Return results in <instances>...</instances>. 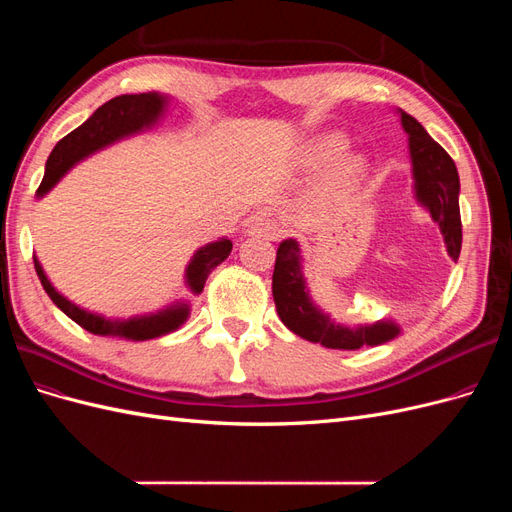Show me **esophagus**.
Masks as SVG:
<instances>
[{"label": "esophagus", "instance_id": "obj_1", "mask_svg": "<svg viewBox=\"0 0 512 512\" xmlns=\"http://www.w3.org/2000/svg\"><path fill=\"white\" fill-rule=\"evenodd\" d=\"M250 235L254 237H265L269 241H275L277 237L282 235V228L280 224H277L273 218H269V215H260V218H256L250 226Z\"/></svg>", "mask_w": 512, "mask_h": 512}]
</instances>
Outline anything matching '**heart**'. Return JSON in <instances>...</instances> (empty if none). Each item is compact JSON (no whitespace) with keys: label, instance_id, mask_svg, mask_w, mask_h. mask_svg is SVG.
Returning a JSON list of instances; mask_svg holds the SVG:
<instances>
[{"label":"heart","instance_id":"heart-1","mask_svg":"<svg viewBox=\"0 0 512 512\" xmlns=\"http://www.w3.org/2000/svg\"><path fill=\"white\" fill-rule=\"evenodd\" d=\"M348 147V138L342 132H322L309 138L301 151V164L305 168H322L335 159L324 177V192L327 194H344L352 185L361 179L365 162L359 156H342Z\"/></svg>","mask_w":512,"mask_h":512}]
</instances>
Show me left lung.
<instances>
[{
    "mask_svg": "<svg viewBox=\"0 0 512 512\" xmlns=\"http://www.w3.org/2000/svg\"><path fill=\"white\" fill-rule=\"evenodd\" d=\"M401 126L408 134L412 160L414 192L418 203L438 222L453 260L461 252V215H459V175L453 158L433 141L427 130L412 115L399 111ZM301 247L294 239H286L277 247L273 269V301L286 327L307 342L322 344L335 350H359L361 346H380L399 335V324L380 320L374 324L346 327L331 320L329 314L309 297L301 267Z\"/></svg>",
    "mask_w": 512,
    "mask_h": 512,
    "instance_id": "left-lung-1",
    "label": "left lung"
}]
</instances>
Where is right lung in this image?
Masks as SVG:
<instances>
[{
  "mask_svg": "<svg viewBox=\"0 0 512 512\" xmlns=\"http://www.w3.org/2000/svg\"><path fill=\"white\" fill-rule=\"evenodd\" d=\"M168 98L156 91H149V94H132V96H117L102 104L98 111L91 115L83 126L72 130L68 136L61 138L51 151L49 160H46L44 168V179L38 188V198H42L49 192L53 185L64 177L68 170L81 162L83 158L91 156L102 147L113 145L119 138H126L132 134L143 132L151 126H156L160 117L166 111ZM232 252V241L220 239L207 243L205 247L192 256L188 269H185V284L194 292L200 294L205 288V282L209 273L224 262ZM34 267L40 277V284L49 294L51 301L64 312L68 318H72L79 327L94 335H108V337H126L132 342H145V339L160 337L166 333L177 331L181 324L190 316V305L188 303H173L156 314H145V316H134L128 320L119 318H104L100 314H91L87 309H81L68 301L64 294H59L53 284L46 277L38 258L34 256Z\"/></svg>",
  "mask_w": 512,
  "mask_h": 512,
  "instance_id": "right-lung-1",
  "label": "right lung"
}]
</instances>
